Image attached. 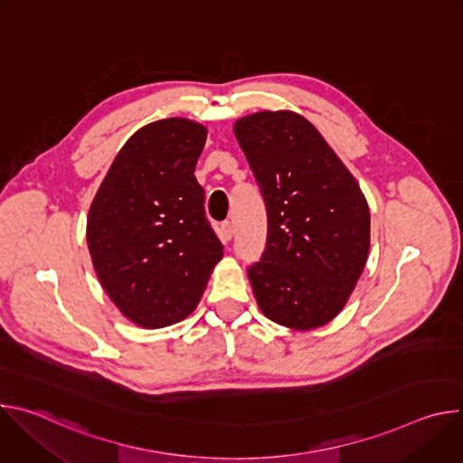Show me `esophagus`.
<instances>
[{
  "mask_svg": "<svg viewBox=\"0 0 463 463\" xmlns=\"http://www.w3.org/2000/svg\"><path fill=\"white\" fill-rule=\"evenodd\" d=\"M218 232H220V238H222V241L223 243H227V241H231V238H232V234H234V229H232V223L231 222H223L222 225H220V229H218Z\"/></svg>",
  "mask_w": 463,
  "mask_h": 463,
  "instance_id": "1",
  "label": "esophagus"
}]
</instances>
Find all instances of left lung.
Returning a JSON list of instances; mask_svg holds the SVG:
<instances>
[{"label": "left lung", "mask_w": 463, "mask_h": 463, "mask_svg": "<svg viewBox=\"0 0 463 463\" xmlns=\"http://www.w3.org/2000/svg\"><path fill=\"white\" fill-rule=\"evenodd\" d=\"M234 136L268 207V243L247 275L269 320L306 332L334 320L363 275L370 249L366 197L302 115L256 111Z\"/></svg>", "instance_id": "8db88e82"}]
</instances>
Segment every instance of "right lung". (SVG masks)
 <instances>
[{"mask_svg": "<svg viewBox=\"0 0 463 463\" xmlns=\"http://www.w3.org/2000/svg\"><path fill=\"white\" fill-rule=\"evenodd\" d=\"M205 141L207 128L183 117L143 126L113 159L90 207L95 273L118 311L141 327L188 317L223 258L194 175Z\"/></svg>", "mask_w": 463, "mask_h": 463, "instance_id": "obj_1", "label": "right lung"}]
</instances>
